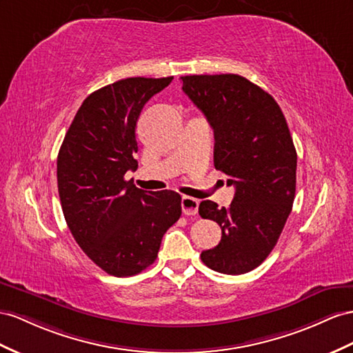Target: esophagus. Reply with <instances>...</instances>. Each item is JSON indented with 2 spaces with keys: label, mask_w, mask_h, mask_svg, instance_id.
Instances as JSON below:
<instances>
[{
  "label": "esophagus",
  "mask_w": 353,
  "mask_h": 353,
  "mask_svg": "<svg viewBox=\"0 0 353 353\" xmlns=\"http://www.w3.org/2000/svg\"><path fill=\"white\" fill-rule=\"evenodd\" d=\"M198 205L200 201L195 200L192 196H182V212L186 216H194L198 213Z\"/></svg>",
  "instance_id": "34e87169"
}]
</instances>
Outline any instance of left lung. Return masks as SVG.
<instances>
[{
	"mask_svg": "<svg viewBox=\"0 0 353 353\" xmlns=\"http://www.w3.org/2000/svg\"><path fill=\"white\" fill-rule=\"evenodd\" d=\"M183 92L214 134V168L236 188L228 209L207 200L201 218L218 222L219 245L203 263L223 274H243L264 263L292 210L296 152L276 99L239 74L183 76Z\"/></svg>",
	"mask_w": 353,
	"mask_h": 353,
	"instance_id": "obj_1",
	"label": "left lung"
}]
</instances>
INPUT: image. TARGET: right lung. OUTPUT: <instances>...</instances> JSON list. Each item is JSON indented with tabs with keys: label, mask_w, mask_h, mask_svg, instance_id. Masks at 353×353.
I'll return each instance as SVG.
<instances>
[{
	"label": "right lung",
	"mask_w": 353,
	"mask_h": 353,
	"mask_svg": "<svg viewBox=\"0 0 353 353\" xmlns=\"http://www.w3.org/2000/svg\"><path fill=\"white\" fill-rule=\"evenodd\" d=\"M173 77H130L90 94L58 153L59 200L77 245L107 274L128 277L155 263L165 231L182 214L174 191L146 192L125 180L141 108Z\"/></svg>",
	"instance_id": "obj_1"
}]
</instances>
